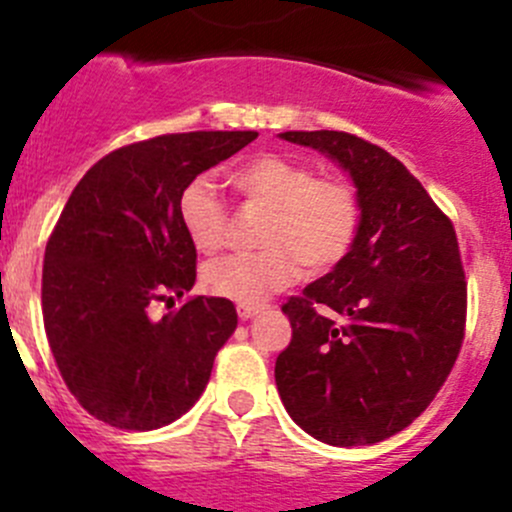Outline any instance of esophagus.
Instances as JSON below:
<instances>
[{
	"label": "esophagus",
	"instance_id": "obj_1",
	"mask_svg": "<svg viewBox=\"0 0 512 512\" xmlns=\"http://www.w3.org/2000/svg\"><path fill=\"white\" fill-rule=\"evenodd\" d=\"M262 310V305H237V315L242 321H250L252 315H257Z\"/></svg>",
	"mask_w": 512,
	"mask_h": 512
}]
</instances>
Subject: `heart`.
Returning <instances> with one entry per match:
<instances>
[{"label":"heart","instance_id":"obj_1","mask_svg":"<svg viewBox=\"0 0 512 512\" xmlns=\"http://www.w3.org/2000/svg\"><path fill=\"white\" fill-rule=\"evenodd\" d=\"M227 181L242 199L265 204L260 242L247 255H229L204 267L207 293L255 305L310 270L338 265L356 242L361 204L343 176H313L305 161L288 154H255L229 169ZM179 219L186 237L202 255H212L227 237V212L214 184L197 176L179 197Z\"/></svg>","mask_w":512,"mask_h":512}]
</instances>
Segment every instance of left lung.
Listing matches in <instances>:
<instances>
[{
  "instance_id": "8db88e82",
  "label": "left lung",
  "mask_w": 512,
  "mask_h": 512,
  "mask_svg": "<svg viewBox=\"0 0 512 512\" xmlns=\"http://www.w3.org/2000/svg\"><path fill=\"white\" fill-rule=\"evenodd\" d=\"M280 138L318 148L351 174L361 224L348 255L283 305L293 338L275 361V384L310 437L333 447L381 442L432 404L462 348L467 283L455 227L376 143L343 131Z\"/></svg>"
}]
</instances>
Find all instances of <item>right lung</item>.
<instances>
[{"mask_svg":"<svg viewBox=\"0 0 512 512\" xmlns=\"http://www.w3.org/2000/svg\"><path fill=\"white\" fill-rule=\"evenodd\" d=\"M255 138L194 131L131 143L70 194L45 247L42 318L70 394L100 422L166 427L207 389L237 328L232 300L197 295L161 321L148 305L181 298L197 280V247L179 219L184 186Z\"/></svg>","mask_w":512,"mask_h":512,"instance_id":"1","label":"right lung"}]
</instances>
